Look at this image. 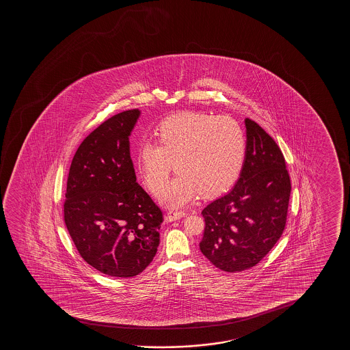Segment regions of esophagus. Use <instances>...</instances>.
Returning a JSON list of instances; mask_svg holds the SVG:
<instances>
[{"label": "esophagus", "instance_id": "34e87169", "mask_svg": "<svg viewBox=\"0 0 350 350\" xmlns=\"http://www.w3.org/2000/svg\"><path fill=\"white\" fill-rule=\"evenodd\" d=\"M185 215H187L185 211H170L167 213L166 219H167V221H176L178 219H180V217H184Z\"/></svg>", "mask_w": 350, "mask_h": 350}]
</instances>
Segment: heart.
<instances>
[{
  "instance_id": "1",
  "label": "heart",
  "mask_w": 350,
  "mask_h": 350,
  "mask_svg": "<svg viewBox=\"0 0 350 350\" xmlns=\"http://www.w3.org/2000/svg\"><path fill=\"white\" fill-rule=\"evenodd\" d=\"M155 134L158 144H139L137 167L146 187L159 193L174 165L179 174L160 196L165 206H185L198 192L220 195L238 180L247 141L244 128L230 116L184 112L163 120Z\"/></svg>"
}]
</instances>
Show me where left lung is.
Instances as JSON below:
<instances>
[{
    "label": "left lung",
    "mask_w": 350,
    "mask_h": 350,
    "mask_svg": "<svg viewBox=\"0 0 350 350\" xmlns=\"http://www.w3.org/2000/svg\"><path fill=\"white\" fill-rule=\"evenodd\" d=\"M247 149L234 187L202 211V254L227 273L252 268L273 249L287 222L291 178L273 137L246 118Z\"/></svg>",
    "instance_id": "1"
}]
</instances>
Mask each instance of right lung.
<instances>
[{
  "mask_svg": "<svg viewBox=\"0 0 350 350\" xmlns=\"http://www.w3.org/2000/svg\"><path fill=\"white\" fill-rule=\"evenodd\" d=\"M139 109L112 116L79 146L68 174L64 222L79 254L100 273L133 278L158 251L163 211L136 183L129 136Z\"/></svg>",
  "mask_w": 350,
  "mask_h": 350,
  "instance_id": "1",
  "label": "right lung"
}]
</instances>
